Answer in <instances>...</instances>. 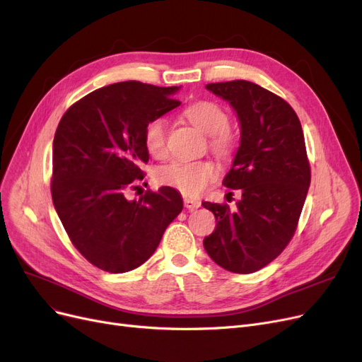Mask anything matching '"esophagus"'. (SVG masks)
Segmentation results:
<instances>
[{"label":"esophagus","mask_w":362,"mask_h":362,"mask_svg":"<svg viewBox=\"0 0 362 362\" xmlns=\"http://www.w3.org/2000/svg\"><path fill=\"white\" fill-rule=\"evenodd\" d=\"M184 206L187 208V210H194V208H199L201 206V201L184 198Z\"/></svg>","instance_id":"esophagus-1"}]
</instances>
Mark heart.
<instances>
[{"label":"heart","mask_w":362,"mask_h":362,"mask_svg":"<svg viewBox=\"0 0 362 362\" xmlns=\"http://www.w3.org/2000/svg\"><path fill=\"white\" fill-rule=\"evenodd\" d=\"M184 116L210 139V148L216 156L228 158L237 146V136L229 128V116L223 107L213 101H198L184 110ZM168 128L163 117L148 120L144 129V144L149 154L161 158L166 154ZM217 166L210 160L172 161L156 172L160 185L178 190L184 196H198L206 185L217 178Z\"/></svg>","instance_id":"1"}]
</instances>
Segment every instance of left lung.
I'll return each mask as SVG.
<instances>
[{"mask_svg":"<svg viewBox=\"0 0 362 362\" xmlns=\"http://www.w3.org/2000/svg\"><path fill=\"white\" fill-rule=\"evenodd\" d=\"M237 112L242 139L223 185L242 192L237 210L204 202L216 229L204 247L221 267L254 273L293 238L311 182L300 120L281 96L245 80L206 84Z\"/></svg>","mask_w":362,"mask_h":362,"instance_id":"8db88e82","label":"left lung"}]
</instances>
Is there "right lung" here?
<instances>
[{"instance_id": "obj_1", "label": "right lung", "mask_w": 362, "mask_h": 362, "mask_svg": "<svg viewBox=\"0 0 362 362\" xmlns=\"http://www.w3.org/2000/svg\"><path fill=\"white\" fill-rule=\"evenodd\" d=\"M177 90L115 83L86 95L60 119L52 144V202L72 245L98 269L124 273L144 264L182 210L180 193L170 187L146 190L139 201L125 198L145 178V125L181 104L173 98Z\"/></svg>"}]
</instances>
